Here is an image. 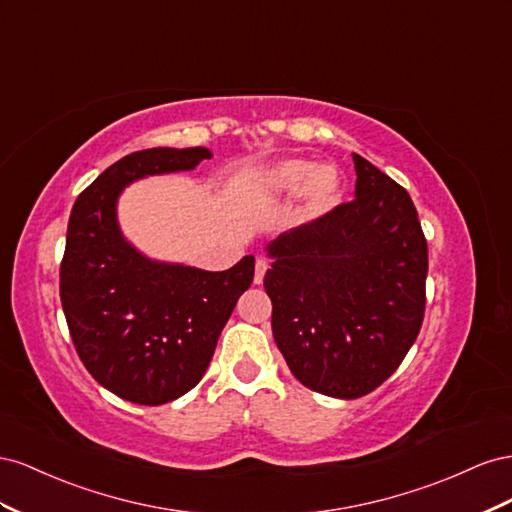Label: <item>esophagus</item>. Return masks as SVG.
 <instances>
[{
    "label": "esophagus",
    "mask_w": 512,
    "mask_h": 512,
    "mask_svg": "<svg viewBox=\"0 0 512 512\" xmlns=\"http://www.w3.org/2000/svg\"><path fill=\"white\" fill-rule=\"evenodd\" d=\"M266 272H268V261L266 259H257L255 261V285L264 283Z\"/></svg>",
    "instance_id": "esophagus-1"
}]
</instances>
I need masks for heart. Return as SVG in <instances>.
<instances>
[{"label":"heart","instance_id":"1","mask_svg":"<svg viewBox=\"0 0 512 512\" xmlns=\"http://www.w3.org/2000/svg\"><path fill=\"white\" fill-rule=\"evenodd\" d=\"M264 188L270 193H296L302 188L306 210L324 214L341 197V171L330 165H313L304 158H287L272 165L264 178Z\"/></svg>","mask_w":512,"mask_h":512}]
</instances>
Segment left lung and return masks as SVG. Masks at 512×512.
<instances>
[{
	"mask_svg": "<svg viewBox=\"0 0 512 512\" xmlns=\"http://www.w3.org/2000/svg\"><path fill=\"white\" fill-rule=\"evenodd\" d=\"M354 156L356 199L268 244L272 334L300 384L337 399L382 386L414 345L429 251L407 195Z\"/></svg>",
	"mask_w": 512,
	"mask_h": 512,
	"instance_id": "obj_1",
	"label": "left lung"
}]
</instances>
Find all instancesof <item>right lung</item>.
Segmentation results:
<instances>
[{"instance_id":"1","label":"right lung","mask_w":512,"mask_h":512,"mask_svg":"<svg viewBox=\"0 0 512 512\" xmlns=\"http://www.w3.org/2000/svg\"><path fill=\"white\" fill-rule=\"evenodd\" d=\"M206 148L133 152L102 171L70 212L60 298L85 369L118 397L163 405L199 384L255 257L223 272L158 264L120 233L115 201L145 175L195 169Z\"/></svg>"}]
</instances>
